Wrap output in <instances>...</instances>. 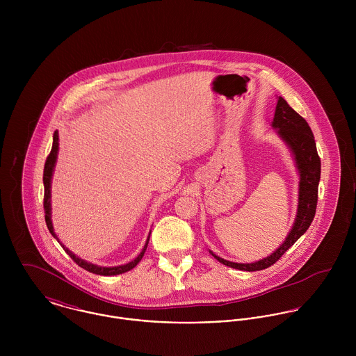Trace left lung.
Masks as SVG:
<instances>
[{
  "label": "left lung",
  "mask_w": 356,
  "mask_h": 356,
  "mask_svg": "<svg viewBox=\"0 0 356 356\" xmlns=\"http://www.w3.org/2000/svg\"><path fill=\"white\" fill-rule=\"evenodd\" d=\"M273 127L278 129V134L288 144L293 152L299 172H300V188H299V208L295 225L288 234L282 245L268 257H264L254 263H233L225 260L216 254L212 256L219 260L222 264L244 270V271H259L273 266L281 256L285 254L309 227L318 203V185L321 178V159L316 152V145L314 134L305 122L289 104L282 97L278 99L275 106V115L273 120Z\"/></svg>",
  "instance_id": "8db88e82"
}]
</instances>
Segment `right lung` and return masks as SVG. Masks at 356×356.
Masks as SVG:
<instances>
[{"label":"right lung","mask_w":356,"mask_h":356,"mask_svg":"<svg viewBox=\"0 0 356 356\" xmlns=\"http://www.w3.org/2000/svg\"><path fill=\"white\" fill-rule=\"evenodd\" d=\"M57 151H58V133L54 131L53 133V145H51V151L48 157H47V161H45V167H44V188H45V193H44V209H45V222H47V226L49 229V232L51 233L53 237H56L54 232H53V226H51V174H53V167L56 164V157H57ZM57 238V237H56ZM58 241V240H57ZM148 243H149V237L145 243V247L144 250L141 251V254H138L133 261L127 263V264H123V266H116V267H100V266H95L92 263H88L82 259H79L78 256L72 254L71 251H68L64 245H61L64 248V251L67 254H70V257L78 264L81 266L82 268L93 273V274H99V275H116V274H122V273H126L131 268H134L143 259V256L147 251V247H148Z\"/></svg>","instance_id":"obj_1"}]
</instances>
